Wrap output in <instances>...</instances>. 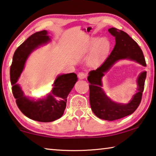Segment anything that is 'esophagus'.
<instances>
[{
  "mask_svg": "<svg viewBox=\"0 0 156 156\" xmlns=\"http://www.w3.org/2000/svg\"><path fill=\"white\" fill-rule=\"evenodd\" d=\"M78 77L79 79H84L87 77V74L84 72H80L78 74Z\"/></svg>",
  "mask_w": 156,
  "mask_h": 156,
  "instance_id": "1",
  "label": "esophagus"
}]
</instances>
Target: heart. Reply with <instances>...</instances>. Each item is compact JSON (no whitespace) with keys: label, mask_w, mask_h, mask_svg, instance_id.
<instances>
[{"label":"heart","mask_w":156,"mask_h":156,"mask_svg":"<svg viewBox=\"0 0 156 156\" xmlns=\"http://www.w3.org/2000/svg\"><path fill=\"white\" fill-rule=\"evenodd\" d=\"M110 46V42L106 39L91 38L90 41V48L91 50H94L93 53L94 62L97 63L103 60L109 52Z\"/></svg>","instance_id":"1"}]
</instances>
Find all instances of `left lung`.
I'll list each match as a JSON object with an SVG mask.
<instances>
[{"label": "left lung", "mask_w": 156, "mask_h": 156, "mask_svg": "<svg viewBox=\"0 0 156 156\" xmlns=\"http://www.w3.org/2000/svg\"><path fill=\"white\" fill-rule=\"evenodd\" d=\"M109 33L115 37V46L110 55L96 70L89 73L87 80L90 83V103L91 110L98 118L107 121L119 119L133 114L138 108L142 100L144 89L147 72L141 73L137 79V93L127 104L117 103L111 101L102 88V78L116 62L122 59L135 60L146 66L143 52L135 41L128 34L115 28L108 29Z\"/></svg>", "instance_id": "1"}]
</instances>
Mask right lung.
Listing matches in <instances>:
<instances>
[{"instance_id": "1", "label": "right lung", "mask_w": 156, "mask_h": 156, "mask_svg": "<svg viewBox=\"0 0 156 156\" xmlns=\"http://www.w3.org/2000/svg\"><path fill=\"white\" fill-rule=\"evenodd\" d=\"M47 34L46 30H42L30 36L14 52L10 66L12 90L17 106L27 117L40 122H53L63 115L66 98L78 80L77 75L74 73L62 74L57 77L51 93L46 97L34 101L24 96L16 82L30 54L39 46L50 41L51 39Z\"/></svg>"}]
</instances>
